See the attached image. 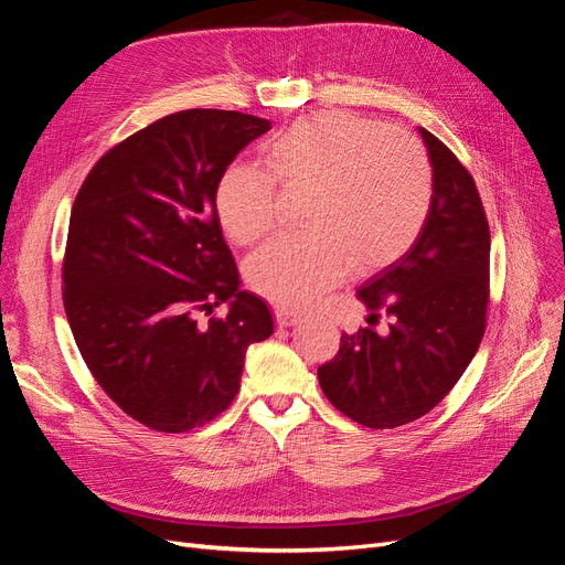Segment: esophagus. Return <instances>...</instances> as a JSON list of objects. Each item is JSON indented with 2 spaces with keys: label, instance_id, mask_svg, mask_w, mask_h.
Instances as JSON below:
<instances>
[{
  "label": "esophagus",
  "instance_id": "esophagus-1",
  "mask_svg": "<svg viewBox=\"0 0 565 565\" xmlns=\"http://www.w3.org/2000/svg\"><path fill=\"white\" fill-rule=\"evenodd\" d=\"M299 320V311L289 309V306H278L276 309V322L280 328H289V324H295Z\"/></svg>",
  "mask_w": 565,
  "mask_h": 565
}]
</instances>
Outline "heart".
Instances as JSON below:
<instances>
[{
    "label": "heart",
    "mask_w": 565,
    "mask_h": 565,
    "mask_svg": "<svg viewBox=\"0 0 565 565\" xmlns=\"http://www.w3.org/2000/svg\"><path fill=\"white\" fill-rule=\"evenodd\" d=\"M264 164H231L214 191L221 226L241 245L276 228L280 193L306 195L301 235L252 256L247 280L287 306L316 299L347 268L377 270L419 237L434 204V167L417 136L367 117L324 110L278 131Z\"/></svg>",
    "instance_id": "heart-1"
}]
</instances>
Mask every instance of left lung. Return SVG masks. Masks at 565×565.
<instances>
[{
	"label": "left lung",
	"mask_w": 565,
	"mask_h": 565,
	"mask_svg": "<svg viewBox=\"0 0 565 565\" xmlns=\"http://www.w3.org/2000/svg\"><path fill=\"white\" fill-rule=\"evenodd\" d=\"M434 167L431 214L398 262L358 299L386 332L341 334L318 382L341 415L367 429H396L434 409L481 344L490 301V228L478 188L455 152L419 129Z\"/></svg>",
	"instance_id": "8db88e82"
}]
</instances>
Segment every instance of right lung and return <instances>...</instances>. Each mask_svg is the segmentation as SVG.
I'll return each instance as SVG.
<instances>
[{
	"label": "right lung",
	"mask_w": 565,
	"mask_h": 565,
	"mask_svg": "<svg viewBox=\"0 0 565 565\" xmlns=\"http://www.w3.org/2000/svg\"><path fill=\"white\" fill-rule=\"evenodd\" d=\"M268 119L193 108L113 146L75 198L63 306L98 386L162 434L218 417L241 391L247 347L273 334L268 306L241 292L214 202L221 172ZM232 299L226 317L198 312Z\"/></svg>",
	"instance_id": "1"
}]
</instances>
